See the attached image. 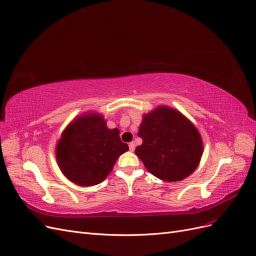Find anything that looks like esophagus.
<instances>
[{
	"instance_id": "esophagus-1",
	"label": "esophagus",
	"mask_w": 256,
	"mask_h": 256,
	"mask_svg": "<svg viewBox=\"0 0 256 256\" xmlns=\"http://www.w3.org/2000/svg\"><path fill=\"white\" fill-rule=\"evenodd\" d=\"M134 147H136L134 142L129 143V150H130V152H134Z\"/></svg>"
}]
</instances>
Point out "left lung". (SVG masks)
<instances>
[{"label": "left lung", "instance_id": "left-lung-1", "mask_svg": "<svg viewBox=\"0 0 256 256\" xmlns=\"http://www.w3.org/2000/svg\"><path fill=\"white\" fill-rule=\"evenodd\" d=\"M136 154L147 171L164 182H180L194 172L203 154L198 130L180 111L160 106L143 115Z\"/></svg>", "mask_w": 256, "mask_h": 256}]
</instances>
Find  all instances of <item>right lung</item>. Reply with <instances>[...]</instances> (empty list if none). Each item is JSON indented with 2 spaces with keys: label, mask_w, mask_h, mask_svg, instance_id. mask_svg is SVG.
<instances>
[{
  "label": "right lung",
  "mask_w": 256,
  "mask_h": 256,
  "mask_svg": "<svg viewBox=\"0 0 256 256\" xmlns=\"http://www.w3.org/2000/svg\"><path fill=\"white\" fill-rule=\"evenodd\" d=\"M128 150L118 128H108L102 114L86 113L66 127L56 156L62 173L69 180L88 187L102 182L118 158Z\"/></svg>",
  "instance_id": "add662e5"
}]
</instances>
